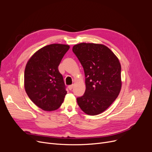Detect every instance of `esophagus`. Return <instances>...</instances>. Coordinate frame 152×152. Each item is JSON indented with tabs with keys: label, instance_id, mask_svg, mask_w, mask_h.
<instances>
[{
	"label": "esophagus",
	"instance_id": "34e87169",
	"mask_svg": "<svg viewBox=\"0 0 152 152\" xmlns=\"http://www.w3.org/2000/svg\"><path fill=\"white\" fill-rule=\"evenodd\" d=\"M73 85H71V86H68V89H69V91H71L72 89H73Z\"/></svg>",
	"mask_w": 152,
	"mask_h": 152
}]
</instances>
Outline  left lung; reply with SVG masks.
<instances>
[{"instance_id":"8db88e82","label":"left lung","mask_w":152,"mask_h":152,"mask_svg":"<svg viewBox=\"0 0 152 152\" xmlns=\"http://www.w3.org/2000/svg\"><path fill=\"white\" fill-rule=\"evenodd\" d=\"M73 51L81 62L85 74L86 91L77 99V104L89 115L105 111L121 91V66L118 57L105 45L80 43Z\"/></svg>"}]
</instances>
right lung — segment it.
<instances>
[{
  "mask_svg": "<svg viewBox=\"0 0 152 152\" xmlns=\"http://www.w3.org/2000/svg\"><path fill=\"white\" fill-rule=\"evenodd\" d=\"M69 45H47L28 60L24 75V87L29 99L39 108L51 111L60 108L67 92L58 66Z\"/></svg>",
  "mask_w": 152,
  "mask_h": 152,
  "instance_id": "1",
  "label": "right lung"
}]
</instances>
